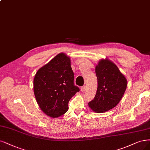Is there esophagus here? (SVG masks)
Wrapping results in <instances>:
<instances>
[{
    "label": "esophagus",
    "mask_w": 150,
    "mask_h": 150,
    "mask_svg": "<svg viewBox=\"0 0 150 150\" xmlns=\"http://www.w3.org/2000/svg\"><path fill=\"white\" fill-rule=\"evenodd\" d=\"M86 86H83V87H81V91L82 92H84L86 91Z\"/></svg>",
    "instance_id": "esophagus-1"
}]
</instances>
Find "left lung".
<instances>
[{"instance_id": "1", "label": "left lung", "mask_w": 150, "mask_h": 150, "mask_svg": "<svg viewBox=\"0 0 150 150\" xmlns=\"http://www.w3.org/2000/svg\"><path fill=\"white\" fill-rule=\"evenodd\" d=\"M97 89L94 99L88 103L91 109L103 113L114 108L122 99L127 86L125 77L109 59H101L96 67Z\"/></svg>"}]
</instances>
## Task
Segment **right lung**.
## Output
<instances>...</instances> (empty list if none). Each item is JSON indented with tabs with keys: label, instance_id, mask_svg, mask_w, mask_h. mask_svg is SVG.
I'll list each match as a JSON object with an SVG mask.
<instances>
[{
	"label": "right lung",
	"instance_id": "add662e5",
	"mask_svg": "<svg viewBox=\"0 0 150 150\" xmlns=\"http://www.w3.org/2000/svg\"><path fill=\"white\" fill-rule=\"evenodd\" d=\"M33 91L40 108L46 115L57 118L64 114L71 97L79 91L74 84L69 56L59 53L40 68L34 77Z\"/></svg>",
	"mask_w": 150,
	"mask_h": 150
}]
</instances>
